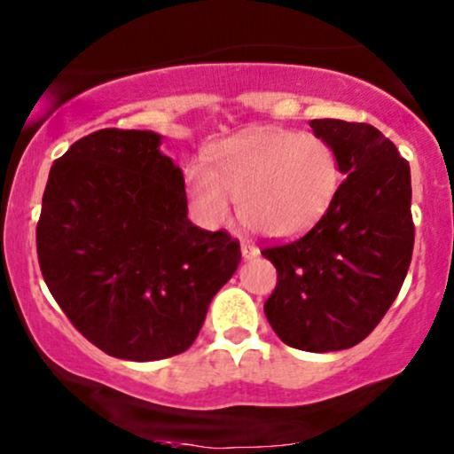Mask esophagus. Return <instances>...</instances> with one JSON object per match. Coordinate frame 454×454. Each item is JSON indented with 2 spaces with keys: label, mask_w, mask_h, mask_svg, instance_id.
Segmentation results:
<instances>
[{
  "label": "esophagus",
  "mask_w": 454,
  "mask_h": 454,
  "mask_svg": "<svg viewBox=\"0 0 454 454\" xmlns=\"http://www.w3.org/2000/svg\"><path fill=\"white\" fill-rule=\"evenodd\" d=\"M241 254H243V258L245 260H249V258H256L258 254H260V249L256 247V245H252V243H241Z\"/></svg>",
  "instance_id": "esophagus-1"
}]
</instances>
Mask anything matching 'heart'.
Wrapping results in <instances>:
<instances>
[{
    "label": "heart",
    "mask_w": 454,
    "mask_h": 454,
    "mask_svg": "<svg viewBox=\"0 0 454 454\" xmlns=\"http://www.w3.org/2000/svg\"><path fill=\"white\" fill-rule=\"evenodd\" d=\"M341 185L335 149L316 134L254 128L222 140L209 168L187 175V198L205 226H223L239 198V215L252 232L288 239L328 211Z\"/></svg>",
    "instance_id": "b5f03b06"
}]
</instances>
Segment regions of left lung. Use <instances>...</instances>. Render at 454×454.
I'll list each match as a JSON object with an SVG mask.
<instances>
[{
	"label": "left lung",
	"instance_id": "1",
	"mask_svg": "<svg viewBox=\"0 0 454 454\" xmlns=\"http://www.w3.org/2000/svg\"><path fill=\"white\" fill-rule=\"evenodd\" d=\"M346 176L305 237L264 249L278 288L264 303L288 346L337 352L363 341L397 299L414 249L410 166L380 129L341 119L309 121Z\"/></svg>",
	"mask_w": 454,
	"mask_h": 454
}]
</instances>
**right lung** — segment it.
I'll list each match as a JSON object with an SVG mask.
<instances>
[{
  "label": "right lung",
  "instance_id": "1",
  "mask_svg": "<svg viewBox=\"0 0 454 454\" xmlns=\"http://www.w3.org/2000/svg\"><path fill=\"white\" fill-rule=\"evenodd\" d=\"M149 129H98L55 161L35 243L51 294L123 361L185 352L241 262L228 232L187 220L185 179Z\"/></svg>",
  "mask_w": 454,
  "mask_h": 454
}]
</instances>
